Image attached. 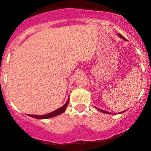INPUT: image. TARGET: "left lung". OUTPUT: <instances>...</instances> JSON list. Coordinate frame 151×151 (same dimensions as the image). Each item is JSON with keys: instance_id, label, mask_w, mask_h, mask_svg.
I'll list each match as a JSON object with an SVG mask.
<instances>
[{"instance_id": "left-lung-1", "label": "left lung", "mask_w": 151, "mask_h": 151, "mask_svg": "<svg viewBox=\"0 0 151 151\" xmlns=\"http://www.w3.org/2000/svg\"><path fill=\"white\" fill-rule=\"evenodd\" d=\"M117 35H118L119 37H120L121 38H122L123 40H126V39H125L124 38V37H123L122 36V35H121L120 34H117ZM96 109H98V108H97V107H96ZM98 110H99V111H100V112H102V113H106V114H110V113H111L110 112H109V111H106L102 110V109H98ZM125 111H122V112H120V113H124V112H125Z\"/></svg>"}]
</instances>
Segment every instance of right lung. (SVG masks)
I'll return each instance as SVG.
<instances>
[{
	"label": "right lung",
	"mask_w": 151,
	"mask_h": 151,
	"mask_svg": "<svg viewBox=\"0 0 151 151\" xmlns=\"http://www.w3.org/2000/svg\"><path fill=\"white\" fill-rule=\"evenodd\" d=\"M69 98H68L67 102H66L63 106L60 107V108L58 109L57 110H55V111H52V112L47 113V114H45V115H28L32 117H34V118H35V119H48V118H50V117L57 116V115H58L60 114H61V113L65 112V111L66 110V108H67V105H68V104H69Z\"/></svg>",
	"instance_id": "add662e5"
}]
</instances>
